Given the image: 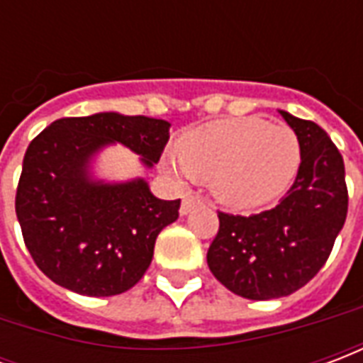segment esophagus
<instances>
[{"instance_id":"1","label":"esophagus","mask_w":363,"mask_h":363,"mask_svg":"<svg viewBox=\"0 0 363 363\" xmlns=\"http://www.w3.org/2000/svg\"><path fill=\"white\" fill-rule=\"evenodd\" d=\"M196 204H200V198L194 196V194H186V196L182 198L181 216H189V213L194 210V206Z\"/></svg>"}]
</instances>
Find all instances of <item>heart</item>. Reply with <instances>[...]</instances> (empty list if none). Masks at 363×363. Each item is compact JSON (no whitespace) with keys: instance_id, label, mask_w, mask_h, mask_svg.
Masks as SVG:
<instances>
[{"instance_id":"1","label":"heart","mask_w":363,"mask_h":363,"mask_svg":"<svg viewBox=\"0 0 363 363\" xmlns=\"http://www.w3.org/2000/svg\"><path fill=\"white\" fill-rule=\"evenodd\" d=\"M181 159L165 161L177 174L212 179L216 196L235 210H259L284 196L301 165V143L288 126L249 116L198 128L177 145Z\"/></svg>"}]
</instances>
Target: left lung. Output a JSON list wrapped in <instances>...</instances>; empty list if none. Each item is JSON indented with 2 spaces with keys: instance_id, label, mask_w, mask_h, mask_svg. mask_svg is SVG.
I'll list each match as a JSON object with an SVG mask.
<instances>
[{
  "instance_id": "8db88e82",
  "label": "left lung",
  "mask_w": 363,
  "mask_h": 363,
  "mask_svg": "<svg viewBox=\"0 0 363 363\" xmlns=\"http://www.w3.org/2000/svg\"><path fill=\"white\" fill-rule=\"evenodd\" d=\"M301 143L296 182L280 204L252 216L220 213L208 267L237 296L267 301L303 288L327 262L348 212L344 161L327 132L280 111Z\"/></svg>"
}]
</instances>
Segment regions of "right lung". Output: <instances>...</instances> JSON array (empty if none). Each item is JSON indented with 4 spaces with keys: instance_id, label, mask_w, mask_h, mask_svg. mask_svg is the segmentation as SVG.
Returning <instances> with one entry per match:
<instances>
[{
    "instance_id": "obj_1",
    "label": "right lung",
    "mask_w": 363,
    "mask_h": 363,
    "mask_svg": "<svg viewBox=\"0 0 363 363\" xmlns=\"http://www.w3.org/2000/svg\"><path fill=\"white\" fill-rule=\"evenodd\" d=\"M167 120L96 112L60 118L30 142L15 212L36 267L52 281L91 297L118 296L142 280L161 229L179 218L181 200L153 196L142 177L104 181L99 153L120 143L143 167L169 142Z\"/></svg>"
}]
</instances>
